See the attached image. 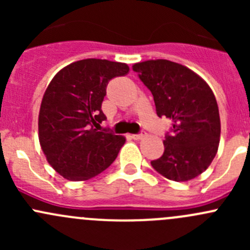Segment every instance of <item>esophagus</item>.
<instances>
[{"instance_id":"34e87169","label":"esophagus","mask_w":250,"mask_h":250,"mask_svg":"<svg viewBox=\"0 0 250 250\" xmlns=\"http://www.w3.org/2000/svg\"><path fill=\"white\" fill-rule=\"evenodd\" d=\"M145 135H146L145 132H141V133H137V134H132V138L135 140H139V139H143Z\"/></svg>"}]
</instances>
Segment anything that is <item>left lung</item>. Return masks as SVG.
I'll return each mask as SVG.
<instances>
[{
    "label": "left lung",
    "mask_w": 250,
    "mask_h": 250,
    "mask_svg": "<svg viewBox=\"0 0 250 250\" xmlns=\"http://www.w3.org/2000/svg\"><path fill=\"white\" fill-rule=\"evenodd\" d=\"M133 70L152 93L158 117L173 122L163 141L165 152L151 161L153 169L174 181L202 174L220 139L218 104L209 85L192 70L169 60L138 62Z\"/></svg>",
    "instance_id": "8db88e82"
}]
</instances>
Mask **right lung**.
Returning <instances> with one entry per match:
<instances>
[{"mask_svg": "<svg viewBox=\"0 0 250 250\" xmlns=\"http://www.w3.org/2000/svg\"><path fill=\"white\" fill-rule=\"evenodd\" d=\"M128 71L122 62L83 59L50 81L40 109L39 138L49 165L65 179L88 180L117 157L125 139L98 128L106 120L102 104L107 84Z\"/></svg>", "mask_w": 250, "mask_h": 250, "instance_id": "right-lung-1", "label": "right lung"}]
</instances>
